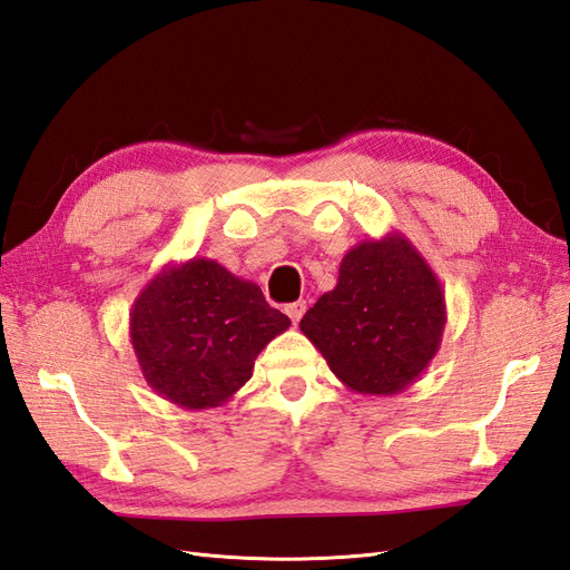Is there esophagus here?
<instances>
[{
  "mask_svg": "<svg viewBox=\"0 0 570 570\" xmlns=\"http://www.w3.org/2000/svg\"><path fill=\"white\" fill-rule=\"evenodd\" d=\"M304 312H306V302H295V304H287L285 306V314L292 318V323H295V325L299 323Z\"/></svg>",
  "mask_w": 570,
  "mask_h": 570,
  "instance_id": "esophagus-1",
  "label": "esophagus"
}]
</instances>
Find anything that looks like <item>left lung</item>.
Wrapping results in <instances>:
<instances>
[{
	"instance_id": "obj_1",
	"label": "left lung",
	"mask_w": 570,
	"mask_h": 570,
	"mask_svg": "<svg viewBox=\"0 0 570 570\" xmlns=\"http://www.w3.org/2000/svg\"><path fill=\"white\" fill-rule=\"evenodd\" d=\"M446 323L435 271L400 230L342 256L337 285L299 321L337 381L352 392H404L435 358Z\"/></svg>"
}]
</instances>
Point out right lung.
Instances as JSON below:
<instances>
[{"instance_id": "1", "label": "right lung", "mask_w": 570, "mask_h": 570, "mask_svg": "<svg viewBox=\"0 0 570 570\" xmlns=\"http://www.w3.org/2000/svg\"><path fill=\"white\" fill-rule=\"evenodd\" d=\"M289 318L258 285L214 258L166 266L130 308V342L147 385L187 411L226 404Z\"/></svg>"}]
</instances>
